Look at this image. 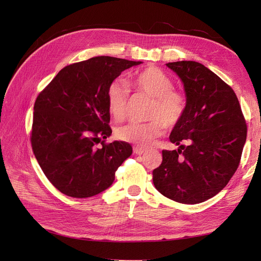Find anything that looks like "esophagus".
<instances>
[{"label":"esophagus","mask_w":261,"mask_h":261,"mask_svg":"<svg viewBox=\"0 0 261 261\" xmlns=\"http://www.w3.org/2000/svg\"><path fill=\"white\" fill-rule=\"evenodd\" d=\"M145 152H146V150L143 149V148H139V147H135V148H134V153H135V154L141 155V154H144Z\"/></svg>","instance_id":"34e87169"}]
</instances>
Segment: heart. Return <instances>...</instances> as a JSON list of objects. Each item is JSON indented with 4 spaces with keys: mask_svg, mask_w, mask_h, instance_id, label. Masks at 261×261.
<instances>
[{
    "mask_svg": "<svg viewBox=\"0 0 261 261\" xmlns=\"http://www.w3.org/2000/svg\"><path fill=\"white\" fill-rule=\"evenodd\" d=\"M130 85L138 92L152 98L149 123H130L116 130V136L126 143L147 148L163 135L165 126L174 127L185 115L187 100L184 93L173 89L174 83L162 69L148 66L132 78ZM129 87L123 81L109 86L107 102L110 113L116 121H123L127 114Z\"/></svg>",
    "mask_w": 261,
    "mask_h": 261,
    "instance_id": "b5f03b06",
    "label": "heart"
}]
</instances>
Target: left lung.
<instances>
[{"label": "left lung", "instance_id": "8db88e82", "mask_svg": "<svg viewBox=\"0 0 261 261\" xmlns=\"http://www.w3.org/2000/svg\"><path fill=\"white\" fill-rule=\"evenodd\" d=\"M184 84L187 108L152 172L154 187L169 199L199 203L216 196L238 170L247 125L233 89L209 68L194 61L168 63Z\"/></svg>", "mask_w": 261, "mask_h": 261}]
</instances>
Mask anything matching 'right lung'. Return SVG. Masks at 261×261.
<instances>
[{
  "instance_id": "1",
  "label": "right lung",
  "mask_w": 261,
  "mask_h": 261,
  "mask_svg": "<svg viewBox=\"0 0 261 261\" xmlns=\"http://www.w3.org/2000/svg\"><path fill=\"white\" fill-rule=\"evenodd\" d=\"M140 63L112 57L74 63L39 93L31 147L44 175L61 193L87 198L106 191L132 154L125 141L106 143L112 134L107 91L123 70Z\"/></svg>"
}]
</instances>
